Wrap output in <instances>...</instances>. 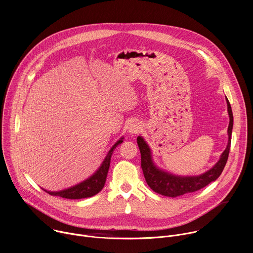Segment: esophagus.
Listing matches in <instances>:
<instances>
[{
  "instance_id": "obj_1",
  "label": "esophagus",
  "mask_w": 253,
  "mask_h": 253,
  "mask_svg": "<svg viewBox=\"0 0 253 253\" xmlns=\"http://www.w3.org/2000/svg\"><path fill=\"white\" fill-rule=\"evenodd\" d=\"M141 130V125L137 121H132L128 126V132L130 134H137Z\"/></svg>"
}]
</instances>
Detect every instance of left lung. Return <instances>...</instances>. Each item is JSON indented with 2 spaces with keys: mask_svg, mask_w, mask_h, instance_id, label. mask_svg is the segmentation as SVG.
<instances>
[{
  "mask_svg": "<svg viewBox=\"0 0 253 253\" xmlns=\"http://www.w3.org/2000/svg\"><path fill=\"white\" fill-rule=\"evenodd\" d=\"M226 103L229 115L227 146L221 154L220 159L217 161V163L203 174L197 176H178L158 168L152 159V152L146 141L143 139L142 136L137 137L138 147L141 153V167L143 170V174L144 177H145L147 184L153 191L164 196L177 197L186 193L195 192L205 187L212 181H215L220 176L228 159L233 127V114L230 103L227 98Z\"/></svg>",
  "mask_w": 253,
  "mask_h": 253,
  "instance_id": "obj_1",
  "label": "left lung"
}]
</instances>
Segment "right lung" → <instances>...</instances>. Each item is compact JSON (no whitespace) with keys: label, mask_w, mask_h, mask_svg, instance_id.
<instances>
[{"label":"right lung","mask_w":253,"mask_h":253,"mask_svg":"<svg viewBox=\"0 0 253 253\" xmlns=\"http://www.w3.org/2000/svg\"><path fill=\"white\" fill-rule=\"evenodd\" d=\"M123 139H124V137H121L114 144L112 148L106 155L104 161L102 162V164L98 168V170L92 176H90L89 178L84 180L83 182H81L75 186H72L70 188L60 190V191H48L46 189H44V191H46L50 195L60 196V197L67 198V199H82V198H87V197L96 195L103 189V187L105 185L106 177H107L108 170H109V166H110V162H111V156H112L115 148L119 145V144H121L123 142Z\"/></svg>","instance_id":"1"}]
</instances>
